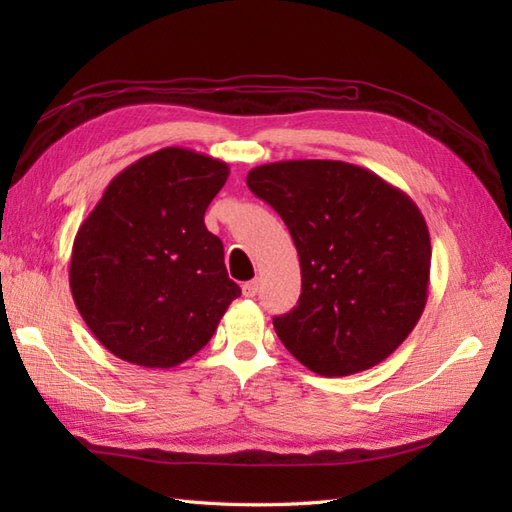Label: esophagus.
Instances as JSON below:
<instances>
[{
	"mask_svg": "<svg viewBox=\"0 0 512 512\" xmlns=\"http://www.w3.org/2000/svg\"><path fill=\"white\" fill-rule=\"evenodd\" d=\"M258 280H252V282H245L243 284V297H256V292H258Z\"/></svg>",
	"mask_w": 512,
	"mask_h": 512,
	"instance_id": "esophagus-1",
	"label": "esophagus"
}]
</instances>
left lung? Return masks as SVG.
Segmentation results:
<instances>
[{"mask_svg":"<svg viewBox=\"0 0 512 512\" xmlns=\"http://www.w3.org/2000/svg\"><path fill=\"white\" fill-rule=\"evenodd\" d=\"M247 188L280 213L299 252V303L273 318L286 350L327 378L393 354L427 303L431 241L414 200L337 160L262 164Z\"/></svg>","mask_w":512,"mask_h":512,"instance_id":"1","label":"left lung"}]
</instances>
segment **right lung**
Here are the masks:
<instances>
[{"label": "right lung", "instance_id": "right-lung-1", "mask_svg": "<svg viewBox=\"0 0 512 512\" xmlns=\"http://www.w3.org/2000/svg\"><path fill=\"white\" fill-rule=\"evenodd\" d=\"M228 164L166 147L106 185L74 237L70 290L89 331L121 361L168 369L205 348L241 288L205 211Z\"/></svg>", "mask_w": 512, "mask_h": 512}]
</instances>
